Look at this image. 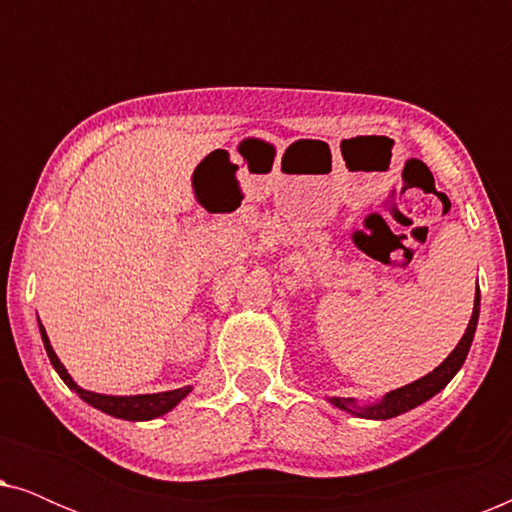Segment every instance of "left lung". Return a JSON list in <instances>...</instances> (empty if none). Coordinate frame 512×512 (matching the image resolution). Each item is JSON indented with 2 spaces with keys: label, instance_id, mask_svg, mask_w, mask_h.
Returning a JSON list of instances; mask_svg holds the SVG:
<instances>
[{
  "label": "left lung",
  "instance_id": "1",
  "mask_svg": "<svg viewBox=\"0 0 512 512\" xmlns=\"http://www.w3.org/2000/svg\"><path fill=\"white\" fill-rule=\"evenodd\" d=\"M478 314H480V289L475 291L473 317H471V321H468L464 338L459 340V345L454 347V352L447 356V359L440 363L433 373L424 375L422 380L405 384V387L396 389V391H389V394L384 396L380 403L366 405V408H359V405H354V401H349V398H331V403L338 405L340 410L352 412V415H356V417L389 419V417L403 415V412H408L412 408H417V405H422L424 401H429V398L436 396L440 389H445L447 382H450L452 377L457 375V370L464 366L466 354H468V349H471V342L475 335V326H478Z\"/></svg>",
  "mask_w": 512,
  "mask_h": 512
}]
</instances>
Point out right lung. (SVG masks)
Segmentation results:
<instances>
[{"label": "right lung", "instance_id": "right-lung-1", "mask_svg": "<svg viewBox=\"0 0 512 512\" xmlns=\"http://www.w3.org/2000/svg\"><path fill=\"white\" fill-rule=\"evenodd\" d=\"M39 331H41V340H44V347H46V354L48 359H51L53 368L58 370V375L65 380V384L69 389H74L76 394H79L83 401L88 405H93V408L107 412L111 417H121V419H130V422H142V419H153V417H160L165 415V412H170L174 405H177L181 398H184L191 387H184V389H174V391H163V394H142V396H104V394H93V391H86L81 387H76V382L69 377V373L62 366L58 356H55L51 342H48V335L44 331V326L39 324Z\"/></svg>", "mask_w": 512, "mask_h": 512}]
</instances>
